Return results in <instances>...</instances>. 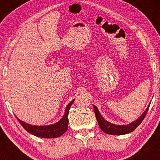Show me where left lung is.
Returning <instances> with one entry per match:
<instances>
[{"mask_svg": "<svg viewBox=\"0 0 160 160\" xmlns=\"http://www.w3.org/2000/svg\"><path fill=\"white\" fill-rule=\"evenodd\" d=\"M93 108H94L95 117H96L97 121H98L99 125V127H100L101 129L104 132L110 134V135H125V134H128L133 132L141 124V122H142L143 120H144L145 116H146L147 113H148V109H149V106H148L146 111L143 113V114L138 120L134 121V122H131V123H129L128 125H114L104 120L103 117H102V116L101 115V113H99L96 106L93 105Z\"/></svg>", "mask_w": 160, "mask_h": 160, "instance_id": "left-lung-1", "label": "left lung"}]
</instances>
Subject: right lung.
Segmentation results:
<instances>
[{
	"mask_svg": "<svg viewBox=\"0 0 160 160\" xmlns=\"http://www.w3.org/2000/svg\"><path fill=\"white\" fill-rule=\"evenodd\" d=\"M74 99L71 102L68 104L66 107L65 114L63 117L56 123L49 126H32L31 124H28L23 121L18 119L19 123L29 133L35 135L37 137L44 138H58L63 135L67 131L68 126V116L69 113V109L72 104L74 103Z\"/></svg>",
	"mask_w": 160,
	"mask_h": 160,
	"instance_id": "right-lung-1",
	"label": "right lung"
}]
</instances>
